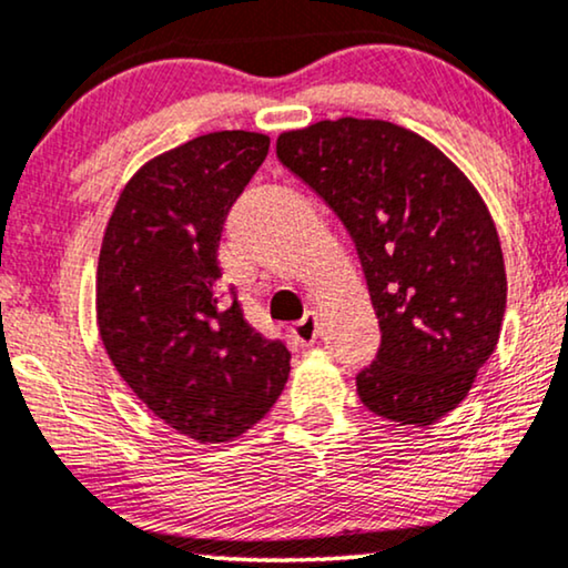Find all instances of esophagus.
Here are the masks:
<instances>
[{
    "label": "esophagus",
    "mask_w": 568,
    "mask_h": 568,
    "mask_svg": "<svg viewBox=\"0 0 568 568\" xmlns=\"http://www.w3.org/2000/svg\"><path fill=\"white\" fill-rule=\"evenodd\" d=\"M291 335H293V339H296L298 345L316 343V337H320V320H316V314L308 312L304 320H298L296 324H293Z\"/></svg>",
    "instance_id": "1"
}]
</instances>
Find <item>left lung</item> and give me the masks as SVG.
<instances>
[{
    "label": "left lung",
    "mask_w": 568,
    "mask_h": 568,
    "mask_svg": "<svg viewBox=\"0 0 568 568\" xmlns=\"http://www.w3.org/2000/svg\"><path fill=\"white\" fill-rule=\"evenodd\" d=\"M277 158L351 233L382 345L355 376L361 403L430 426L463 403L496 351L506 272L486 202L436 145L382 119L283 132Z\"/></svg>",
    "instance_id": "8db88e82"
}]
</instances>
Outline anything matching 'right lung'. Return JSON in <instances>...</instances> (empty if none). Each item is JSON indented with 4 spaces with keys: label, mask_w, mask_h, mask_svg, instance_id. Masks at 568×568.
<instances>
[{
    "label": "right lung",
    "mask_w": 568,
    "mask_h": 568,
    "mask_svg": "<svg viewBox=\"0 0 568 568\" xmlns=\"http://www.w3.org/2000/svg\"><path fill=\"white\" fill-rule=\"evenodd\" d=\"M267 150V134L233 130L148 161L121 189L98 256L111 363L158 418L202 444L246 434L288 382V347L244 320L217 264L229 210Z\"/></svg>",
    "instance_id": "right-lung-1"
}]
</instances>
